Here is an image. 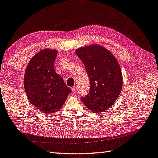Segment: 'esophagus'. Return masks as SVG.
I'll return each mask as SVG.
<instances>
[{"instance_id": "obj_1", "label": "esophagus", "mask_w": 158, "mask_h": 158, "mask_svg": "<svg viewBox=\"0 0 158 158\" xmlns=\"http://www.w3.org/2000/svg\"><path fill=\"white\" fill-rule=\"evenodd\" d=\"M76 87L75 86H73V87H72L71 88V89H72V92H73V93H74L75 92V91H76Z\"/></svg>"}]
</instances>
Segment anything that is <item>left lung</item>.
I'll use <instances>...</instances> for the list:
<instances>
[{"label": "left lung", "instance_id": "obj_1", "mask_svg": "<svg viewBox=\"0 0 158 158\" xmlns=\"http://www.w3.org/2000/svg\"><path fill=\"white\" fill-rule=\"evenodd\" d=\"M89 79V92L80 99L89 110L102 112L115 102L120 95L123 76L117 59L107 49L94 44L76 50Z\"/></svg>", "mask_w": 158, "mask_h": 158}]
</instances>
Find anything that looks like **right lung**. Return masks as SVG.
I'll use <instances>...</instances> for the list:
<instances>
[{
  "label": "right lung",
  "instance_id": "add662e5",
  "mask_svg": "<svg viewBox=\"0 0 158 158\" xmlns=\"http://www.w3.org/2000/svg\"><path fill=\"white\" fill-rule=\"evenodd\" d=\"M57 52L45 49L33 56L27 66L23 79L28 100L47 114L58 111L72 92L55 70Z\"/></svg>",
  "mask_w": 158,
  "mask_h": 158
}]
</instances>
